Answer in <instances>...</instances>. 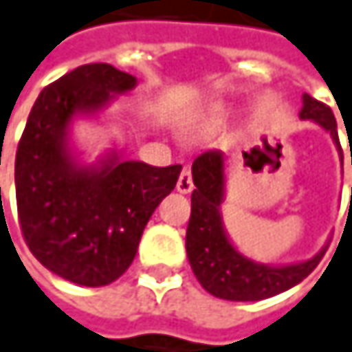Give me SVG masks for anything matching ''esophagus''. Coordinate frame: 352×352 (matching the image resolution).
Instances as JSON below:
<instances>
[{
	"label": "esophagus",
	"instance_id": "esophagus-1",
	"mask_svg": "<svg viewBox=\"0 0 352 352\" xmlns=\"http://www.w3.org/2000/svg\"><path fill=\"white\" fill-rule=\"evenodd\" d=\"M193 189V179H191V171L185 167L183 171H181V175L177 179V191L179 193H189Z\"/></svg>",
	"mask_w": 352,
	"mask_h": 352
}]
</instances>
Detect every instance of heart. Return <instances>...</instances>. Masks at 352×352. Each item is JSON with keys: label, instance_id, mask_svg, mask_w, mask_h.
Segmentation results:
<instances>
[{"label": "heart", "instance_id": "1", "mask_svg": "<svg viewBox=\"0 0 352 352\" xmlns=\"http://www.w3.org/2000/svg\"><path fill=\"white\" fill-rule=\"evenodd\" d=\"M210 113H212V118H222V116L226 113V107H224V106H214V107H212V111H210Z\"/></svg>", "mask_w": 352, "mask_h": 352}]
</instances>
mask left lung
Returning <instances> with one entry per match:
<instances>
[{
    "label": "left lung",
    "mask_w": 352,
    "mask_h": 352,
    "mask_svg": "<svg viewBox=\"0 0 352 352\" xmlns=\"http://www.w3.org/2000/svg\"><path fill=\"white\" fill-rule=\"evenodd\" d=\"M300 118L326 130L340 151L336 120L330 107L304 94ZM191 175L195 189L191 193L185 248L193 275L208 294L230 302H258L287 292L316 269L326 246L306 261L271 265L248 258L232 245L222 220L226 197V157L222 151L201 153L191 165Z\"/></svg>",
    "instance_id": "left-lung-1"
}]
</instances>
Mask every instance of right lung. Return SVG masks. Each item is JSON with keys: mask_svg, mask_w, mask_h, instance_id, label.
Returning a JSON list of instances; mask_svg holds the SVG:
<instances>
[{"mask_svg": "<svg viewBox=\"0 0 352 352\" xmlns=\"http://www.w3.org/2000/svg\"><path fill=\"white\" fill-rule=\"evenodd\" d=\"M136 83L107 63L77 67L40 91L18 144L26 245L48 271L77 285L102 287L132 265L146 222L181 173V165L124 161L118 148L85 163L73 146L75 120L98 118Z\"/></svg>", "mask_w": 352, "mask_h": 352, "instance_id": "1", "label": "right lung"}]
</instances>
